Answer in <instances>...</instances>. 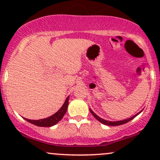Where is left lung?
<instances>
[{
    "label": "left lung",
    "mask_w": 160,
    "mask_h": 160,
    "mask_svg": "<svg viewBox=\"0 0 160 160\" xmlns=\"http://www.w3.org/2000/svg\"><path fill=\"white\" fill-rule=\"evenodd\" d=\"M89 111H90V112H91L92 114L93 115V117H94L97 120H98L99 122H102V124L107 125V126H120V125H122V124L126 123V122H129L130 120H132V119L135 118V117H136V116L138 115L139 113H140L142 111H141L140 112H138V113H136V114H135V115L132 116V117H130V118L126 119V120H120V121H108V120H104V119L101 118V117H99L98 116L95 114V113H94V112H93L92 111L91 109H89Z\"/></svg>",
    "instance_id": "1"
}]
</instances>
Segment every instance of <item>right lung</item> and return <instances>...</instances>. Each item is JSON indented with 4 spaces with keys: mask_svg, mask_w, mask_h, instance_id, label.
Returning a JSON list of instances; mask_svg holds the SVG:
<instances>
[{
    "mask_svg": "<svg viewBox=\"0 0 160 160\" xmlns=\"http://www.w3.org/2000/svg\"><path fill=\"white\" fill-rule=\"evenodd\" d=\"M68 99L69 96L66 98L65 103L62 106V108L56 112V113L50 116V117H47V118L41 119V120H28V119L24 118L28 122L30 123L35 125L37 126H41V127H50V126H54L56 123H58L60 120L63 118L64 115L65 114L66 111H67L68 106Z\"/></svg>",
    "mask_w": 160,
    "mask_h": 160,
    "instance_id": "obj_1",
    "label": "right lung"
}]
</instances>
